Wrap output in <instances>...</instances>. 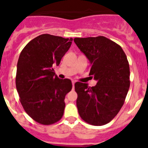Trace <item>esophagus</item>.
<instances>
[{
  "mask_svg": "<svg viewBox=\"0 0 148 148\" xmlns=\"http://www.w3.org/2000/svg\"><path fill=\"white\" fill-rule=\"evenodd\" d=\"M75 81H73V82H72V84H73V89H74V86H75Z\"/></svg>",
  "mask_w": 148,
  "mask_h": 148,
  "instance_id": "34e87169",
  "label": "esophagus"
}]
</instances>
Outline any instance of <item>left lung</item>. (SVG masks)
Masks as SVG:
<instances>
[{
  "instance_id": "obj_1",
  "label": "left lung",
  "mask_w": 148,
  "mask_h": 148,
  "mask_svg": "<svg viewBox=\"0 0 148 148\" xmlns=\"http://www.w3.org/2000/svg\"><path fill=\"white\" fill-rule=\"evenodd\" d=\"M74 42L91 65L94 87L76 82V105L81 118L95 126L111 121L119 112L130 87V67L119 45L104 36L75 38Z\"/></svg>"
}]
</instances>
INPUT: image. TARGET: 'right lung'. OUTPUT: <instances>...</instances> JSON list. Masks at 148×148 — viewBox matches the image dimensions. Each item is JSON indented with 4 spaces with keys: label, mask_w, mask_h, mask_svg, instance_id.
Masks as SVG:
<instances>
[{
    "label": "right lung",
    "mask_w": 148,
    "mask_h": 148,
    "mask_svg": "<svg viewBox=\"0 0 148 148\" xmlns=\"http://www.w3.org/2000/svg\"><path fill=\"white\" fill-rule=\"evenodd\" d=\"M73 38L43 34L32 39L21 53L17 64L16 88L23 109L41 125L59 121L64 114L65 95L72 90L70 79H60L58 66Z\"/></svg>",
    "instance_id": "obj_1"
}]
</instances>
